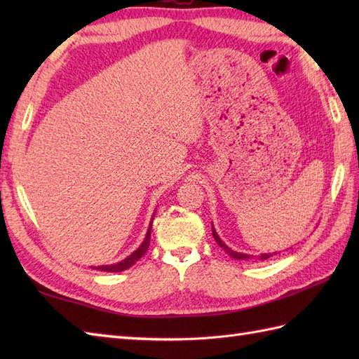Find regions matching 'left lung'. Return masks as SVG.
Wrapping results in <instances>:
<instances>
[{"label":"left lung","mask_w":359,"mask_h":359,"mask_svg":"<svg viewBox=\"0 0 359 359\" xmlns=\"http://www.w3.org/2000/svg\"><path fill=\"white\" fill-rule=\"evenodd\" d=\"M212 238H215V241L217 242V245L222 248V250H225V253H228L230 255L233 259H239V261H245V259H251L253 256H250V255H245V253H238V251H234V250H231L230 247H226L225 243L222 242V239L219 238V234L216 233V230H215V226H212ZM276 255V253H274ZM273 256V253H264V255H261V256H257L259 259H261V261H265V259H269V257H271Z\"/></svg>","instance_id":"left-lung-1"}]
</instances>
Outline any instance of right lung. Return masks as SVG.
Segmentation results:
<instances>
[{
	"label": "right lung",
	"mask_w": 359,
	"mask_h": 359,
	"mask_svg": "<svg viewBox=\"0 0 359 359\" xmlns=\"http://www.w3.org/2000/svg\"><path fill=\"white\" fill-rule=\"evenodd\" d=\"M152 219H154V216H152ZM151 225H152V220L149 224V228H148V233L147 236H144V241L142 242V245L137 248L133 255H129L126 259H123V261H120L117 264H111V265H100V266H93V269L95 270H100V271H111V273H118V271H123V270H128L129 266H133L139 259L147 253V250L149 247V241H151Z\"/></svg>",
	"instance_id": "right-lung-1"
}]
</instances>
